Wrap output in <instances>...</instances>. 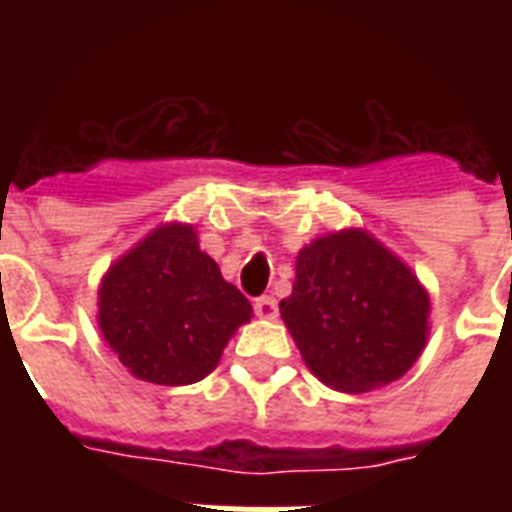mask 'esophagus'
<instances>
[{"label":"esophagus","instance_id":"34e87169","mask_svg":"<svg viewBox=\"0 0 512 512\" xmlns=\"http://www.w3.org/2000/svg\"><path fill=\"white\" fill-rule=\"evenodd\" d=\"M255 313L260 316V319H276V316H279V303H276V297H271V295L257 297Z\"/></svg>","mask_w":512,"mask_h":512}]
</instances>
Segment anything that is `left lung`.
<instances>
[{
  "instance_id": "obj_1",
  "label": "left lung",
  "mask_w": 512,
  "mask_h": 512,
  "mask_svg": "<svg viewBox=\"0 0 512 512\" xmlns=\"http://www.w3.org/2000/svg\"><path fill=\"white\" fill-rule=\"evenodd\" d=\"M279 311L305 366L342 393L401 380L430 335L428 289L364 228L305 244Z\"/></svg>"
}]
</instances>
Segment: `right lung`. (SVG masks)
<instances>
[{
  "instance_id": "obj_1",
  "label": "right lung",
  "mask_w": 512,
  "mask_h": 512,
  "mask_svg": "<svg viewBox=\"0 0 512 512\" xmlns=\"http://www.w3.org/2000/svg\"><path fill=\"white\" fill-rule=\"evenodd\" d=\"M252 305L207 252L191 223H162L127 249L98 287V327L138 380L191 385L223 356Z\"/></svg>"
}]
</instances>
